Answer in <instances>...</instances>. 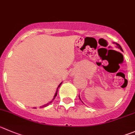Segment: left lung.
I'll list each match as a JSON object with an SVG mask.
<instances>
[{"instance_id": "obj_1", "label": "left lung", "mask_w": 135, "mask_h": 135, "mask_svg": "<svg viewBox=\"0 0 135 135\" xmlns=\"http://www.w3.org/2000/svg\"><path fill=\"white\" fill-rule=\"evenodd\" d=\"M116 45H117V47L119 48V49H120V50H123V49H122V48H121V46H120V45H119V44H118V43H116ZM80 98V97H79Z\"/></svg>"}]
</instances>
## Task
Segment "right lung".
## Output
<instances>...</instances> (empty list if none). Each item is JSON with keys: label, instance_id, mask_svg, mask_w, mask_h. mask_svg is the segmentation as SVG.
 <instances>
[{"label": "right lung", "instance_id": "add662e5", "mask_svg": "<svg viewBox=\"0 0 135 135\" xmlns=\"http://www.w3.org/2000/svg\"><path fill=\"white\" fill-rule=\"evenodd\" d=\"M60 85H61V83H60V85H59V86H58V89H59V87H60ZM58 89H57V90H56V93H55V97H54V98H53V99H52V100H54V99H55V97H56V95H57V92H58ZM52 100H51V101L50 102V103H47V104H45V105H43V106H42V107H41L40 108H44V107H47V106H49V104H50V103H52Z\"/></svg>", "mask_w": 135, "mask_h": 135}]
</instances>
